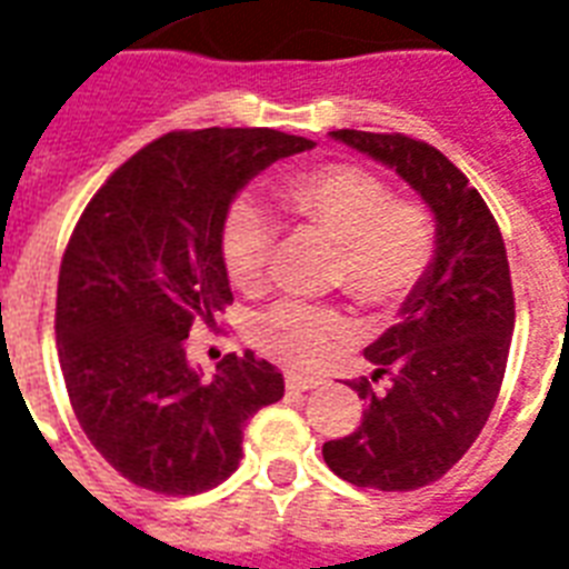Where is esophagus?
Masks as SVG:
<instances>
[{"label": "esophagus", "instance_id": "1", "mask_svg": "<svg viewBox=\"0 0 569 569\" xmlns=\"http://www.w3.org/2000/svg\"><path fill=\"white\" fill-rule=\"evenodd\" d=\"M284 386L290 391H308V389H317V386H323L320 377H308V373H297V371H288L284 373Z\"/></svg>", "mask_w": 569, "mask_h": 569}]
</instances>
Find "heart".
<instances>
[{
  "label": "heart",
  "mask_w": 569,
  "mask_h": 569,
  "mask_svg": "<svg viewBox=\"0 0 569 569\" xmlns=\"http://www.w3.org/2000/svg\"><path fill=\"white\" fill-rule=\"evenodd\" d=\"M276 201L299 224L338 246L335 281L368 308H398L425 281L436 258V224L416 198L389 196L380 174L356 162H320L276 187ZM272 224L261 207L237 201L222 222V263L240 290L261 288ZM353 338L350 317L335 306L284 299L254 326L263 353L317 368Z\"/></svg>",
  "instance_id": "heart-1"
}]
</instances>
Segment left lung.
Returning a JSON list of instances; mask_svg holds the SVG:
<instances>
[{
	"label": "left lung",
	"mask_w": 569,
	"mask_h": 569,
	"mask_svg": "<svg viewBox=\"0 0 569 569\" xmlns=\"http://www.w3.org/2000/svg\"><path fill=\"white\" fill-rule=\"evenodd\" d=\"M332 139L389 166L436 216V258L400 308V323L365 356L377 371L350 382L362 425L323 445L356 487L407 492L439 481L487 425L508 368L513 288L505 240L481 192L433 144L403 133L332 130ZM390 377V389L372 382Z\"/></svg>",
	"instance_id": "1"
}]
</instances>
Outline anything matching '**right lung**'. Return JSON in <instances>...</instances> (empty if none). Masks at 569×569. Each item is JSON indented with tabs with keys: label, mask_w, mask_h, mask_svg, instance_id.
Masks as SVG:
<instances>
[{
	"label": "right lung",
	"mask_w": 569,
	"mask_h": 569,
	"mask_svg": "<svg viewBox=\"0 0 569 569\" xmlns=\"http://www.w3.org/2000/svg\"><path fill=\"white\" fill-rule=\"evenodd\" d=\"M315 142L267 127L174 130L133 153L79 216L59 270L56 341L70 407L130 483L196 496L234 472L243 427L284 395L252 350L213 380L189 365V329L231 302L222 222L237 192Z\"/></svg>",
	"instance_id": "1"
}]
</instances>
